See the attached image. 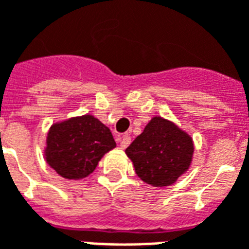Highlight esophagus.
Here are the masks:
<instances>
[{"instance_id": "34e87169", "label": "esophagus", "mask_w": 249, "mask_h": 249, "mask_svg": "<svg viewBox=\"0 0 249 249\" xmlns=\"http://www.w3.org/2000/svg\"><path fill=\"white\" fill-rule=\"evenodd\" d=\"M130 136H128V134H125V136H123V139H121V141H120V148L121 149H125L129 146L130 143Z\"/></svg>"}]
</instances>
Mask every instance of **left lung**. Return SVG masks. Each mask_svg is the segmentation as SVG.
<instances>
[{"instance_id":"obj_1","label":"left lung","mask_w":249,"mask_h":249,"mask_svg":"<svg viewBox=\"0 0 249 249\" xmlns=\"http://www.w3.org/2000/svg\"><path fill=\"white\" fill-rule=\"evenodd\" d=\"M140 179L165 187L190 169L194 142L190 134L161 116H154L125 150Z\"/></svg>"}]
</instances>
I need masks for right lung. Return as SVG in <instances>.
<instances>
[{"mask_svg":"<svg viewBox=\"0 0 249 249\" xmlns=\"http://www.w3.org/2000/svg\"><path fill=\"white\" fill-rule=\"evenodd\" d=\"M113 148L116 142L109 128L95 116L83 115L51 125L43 153L59 176L79 181L89 176Z\"/></svg>","mask_w":249,"mask_h":249,"instance_id":"add662e5","label":"right lung"}]
</instances>
